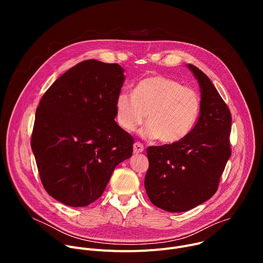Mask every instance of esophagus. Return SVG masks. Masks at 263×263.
Returning <instances> with one entry per match:
<instances>
[{"mask_svg": "<svg viewBox=\"0 0 263 263\" xmlns=\"http://www.w3.org/2000/svg\"><path fill=\"white\" fill-rule=\"evenodd\" d=\"M143 144L139 141H136L134 144H133V152L134 154H138V153H141L143 152Z\"/></svg>", "mask_w": 263, "mask_h": 263, "instance_id": "obj_1", "label": "esophagus"}]
</instances>
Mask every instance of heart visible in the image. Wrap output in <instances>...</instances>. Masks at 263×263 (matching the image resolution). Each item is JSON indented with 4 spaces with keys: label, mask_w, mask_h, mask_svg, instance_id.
I'll use <instances>...</instances> for the list:
<instances>
[{
    "label": "heart",
    "mask_w": 263,
    "mask_h": 263,
    "mask_svg": "<svg viewBox=\"0 0 263 263\" xmlns=\"http://www.w3.org/2000/svg\"><path fill=\"white\" fill-rule=\"evenodd\" d=\"M200 109L201 99L195 89L159 74L140 80L133 95L122 91L116 99L117 122L125 131L135 130L147 114L148 125L142 135L166 144L180 141L193 130Z\"/></svg>",
    "instance_id": "heart-1"
}]
</instances>
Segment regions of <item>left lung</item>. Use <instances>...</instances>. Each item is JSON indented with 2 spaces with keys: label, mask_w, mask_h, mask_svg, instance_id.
<instances>
[{
  "label": "left lung",
  "mask_w": 263,
  "mask_h": 263,
  "mask_svg": "<svg viewBox=\"0 0 263 263\" xmlns=\"http://www.w3.org/2000/svg\"><path fill=\"white\" fill-rule=\"evenodd\" d=\"M187 66L201 88L199 120L180 141L146 148V195L168 212L191 210L209 200L231 156L230 110L206 74L193 64Z\"/></svg>",
  "instance_id": "8db88e82"
}]
</instances>
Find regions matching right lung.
I'll list each match as a JSON object with an SVG mask.
<instances>
[{"mask_svg": "<svg viewBox=\"0 0 263 263\" xmlns=\"http://www.w3.org/2000/svg\"><path fill=\"white\" fill-rule=\"evenodd\" d=\"M125 81L117 63L85 60L60 76L36 109L31 147L42 183L55 200L84 207L98 200L133 137L116 119Z\"/></svg>", "mask_w": 263, "mask_h": 263, "instance_id": "obj_1", "label": "right lung"}]
</instances>
